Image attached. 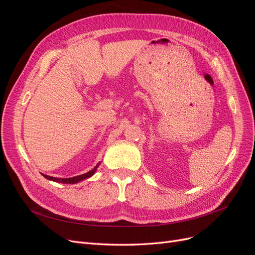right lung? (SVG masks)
<instances>
[{
	"instance_id": "right-lung-1",
	"label": "right lung",
	"mask_w": 255,
	"mask_h": 255,
	"mask_svg": "<svg viewBox=\"0 0 255 255\" xmlns=\"http://www.w3.org/2000/svg\"><path fill=\"white\" fill-rule=\"evenodd\" d=\"M100 163L92 169V170L88 171L87 173H84V174H81V175H78V176H73V177H67V179H58V177H53V176H50V175H45V174H42L45 179H48L50 181H53V182H57V183H63V184H75V183H79L83 180H86L88 179V177L92 176L95 174V172L97 171V168L99 167Z\"/></svg>"
}]
</instances>
